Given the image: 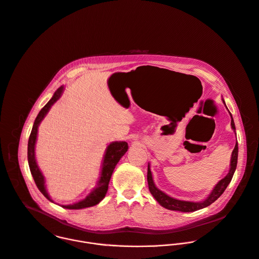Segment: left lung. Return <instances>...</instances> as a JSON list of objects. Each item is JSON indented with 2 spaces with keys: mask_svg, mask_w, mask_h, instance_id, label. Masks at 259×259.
Listing matches in <instances>:
<instances>
[{
  "mask_svg": "<svg viewBox=\"0 0 259 259\" xmlns=\"http://www.w3.org/2000/svg\"><path fill=\"white\" fill-rule=\"evenodd\" d=\"M231 126L232 129L235 131V124H234V120L231 116ZM237 158H238V143H236L235 148L232 152V157H231V164H230V170L229 174L223 179L221 180L217 186L214 188L213 192L210 194V196L204 201V202H200V203H194V202H187V201H180L177 199H174L169 196H167L166 194H164L163 192H161L160 190H158L152 180V175L150 171V167L148 165V169H147V182H148V188L149 191L151 193V195L155 198V200L164 208L171 210V211H180V212H195L197 210L206 208L208 206H210L212 203H214L226 190V188L228 187V185L230 184L233 175L235 172L236 166H237Z\"/></svg>",
  "mask_w": 259,
  "mask_h": 259,
  "instance_id": "8db88e82",
  "label": "left lung"
}]
</instances>
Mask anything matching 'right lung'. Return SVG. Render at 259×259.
<instances>
[{"mask_svg":"<svg viewBox=\"0 0 259 259\" xmlns=\"http://www.w3.org/2000/svg\"><path fill=\"white\" fill-rule=\"evenodd\" d=\"M62 91H63V87L58 88L56 90V92L54 93L53 97L50 99V101L40 110L39 114L37 115V117L34 121L32 131H31V134H30L29 140H28V163H29L31 175L34 179V182H35L38 190L43 194V196L47 200H49L51 202H52V200L49 198V196L46 192L45 186H44V184H45L44 177L42 176V174L39 170L37 163H36L34 149H35V142H36V137H37L38 126H39L40 122L43 120L44 116L49 111L50 107L60 98ZM127 149H128V143L125 141L112 142L106 150V154H105L104 161H103L101 178L97 184L96 189L84 200H82L78 203L72 204V205H65L62 207L65 209H70V210H78V209H83V208H88V207H93V206L99 204L105 198V196L107 194L109 182L111 180V177H112L115 166L119 162L120 158L126 153Z\"/></svg>","mask_w":259,"mask_h":259,"instance_id":"add662e5","label":"right lung"}]
</instances>
